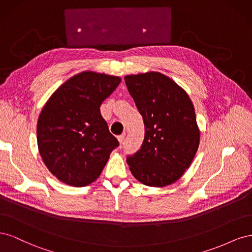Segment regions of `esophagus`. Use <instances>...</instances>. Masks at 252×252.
I'll list each match as a JSON object with an SVG mask.
<instances>
[{
    "label": "esophagus",
    "instance_id": "1",
    "mask_svg": "<svg viewBox=\"0 0 252 252\" xmlns=\"http://www.w3.org/2000/svg\"><path fill=\"white\" fill-rule=\"evenodd\" d=\"M125 135H126V133L124 132V133H122V134H120V135H118V140H119V142L120 143H122L124 141V139H125Z\"/></svg>",
    "mask_w": 252,
    "mask_h": 252
}]
</instances>
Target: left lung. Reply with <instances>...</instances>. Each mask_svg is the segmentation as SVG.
I'll return each mask as SVG.
<instances>
[{"mask_svg":"<svg viewBox=\"0 0 252 252\" xmlns=\"http://www.w3.org/2000/svg\"><path fill=\"white\" fill-rule=\"evenodd\" d=\"M125 83L145 125L142 146L127 156V164L145 185H170L185 172L199 148L193 104L184 89L159 72L126 75Z\"/></svg>","mask_w":252,"mask_h":252,"instance_id":"obj_1","label":"left lung"}]
</instances>
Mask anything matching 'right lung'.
Returning <instances> with one entry per match:
<instances>
[{"mask_svg":"<svg viewBox=\"0 0 252 252\" xmlns=\"http://www.w3.org/2000/svg\"><path fill=\"white\" fill-rule=\"evenodd\" d=\"M121 79L84 71L53 94L37 120L40 155L61 182L83 187L95 181L119 141L108 129L100 106Z\"/></svg>","mask_w":252,"mask_h":252,"instance_id":"obj_1","label":"right lung"}]
</instances>
